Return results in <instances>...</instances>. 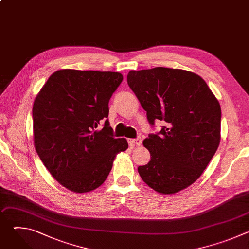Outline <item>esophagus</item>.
Masks as SVG:
<instances>
[{"label": "esophagus", "mask_w": 249, "mask_h": 249, "mask_svg": "<svg viewBox=\"0 0 249 249\" xmlns=\"http://www.w3.org/2000/svg\"><path fill=\"white\" fill-rule=\"evenodd\" d=\"M128 143H129V145L131 146V147H137V146H141V144H142V140H141V138H137V139H130L129 141H128Z\"/></svg>", "instance_id": "1"}]
</instances>
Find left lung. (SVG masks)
Masks as SVG:
<instances>
[{"label":"left lung","mask_w":249,"mask_h":249,"mask_svg":"<svg viewBox=\"0 0 249 249\" xmlns=\"http://www.w3.org/2000/svg\"><path fill=\"white\" fill-rule=\"evenodd\" d=\"M127 82L149 122H166L160 133L143 141L151 160L138 167L140 176L160 194L187 188L201 176L220 145L219 100L200 76L181 69L132 70Z\"/></svg>","instance_id":"8db88e82"}]
</instances>
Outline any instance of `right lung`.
<instances>
[{"instance_id":"add662e5","label":"right lung","mask_w":249,"mask_h":249,"mask_svg":"<svg viewBox=\"0 0 249 249\" xmlns=\"http://www.w3.org/2000/svg\"><path fill=\"white\" fill-rule=\"evenodd\" d=\"M123 80L117 72L62 69L34 99V147L50 174L75 193L98 188L116 155L128 149L109 126L108 102ZM105 120L101 130L98 124Z\"/></svg>"}]
</instances>
